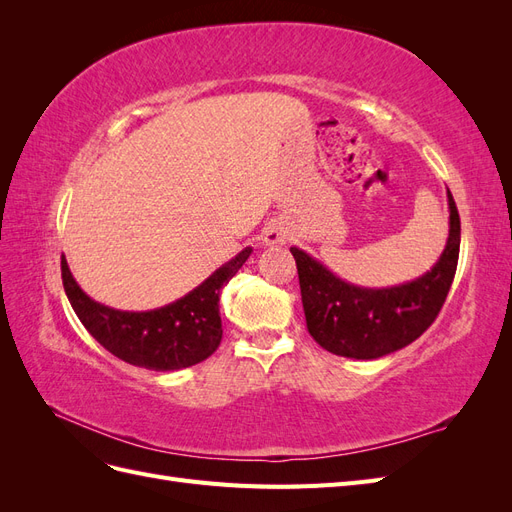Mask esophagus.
I'll use <instances>...</instances> for the list:
<instances>
[{"mask_svg": "<svg viewBox=\"0 0 512 512\" xmlns=\"http://www.w3.org/2000/svg\"><path fill=\"white\" fill-rule=\"evenodd\" d=\"M288 239L286 230L282 224H269L262 232V243L265 245H277V243H284Z\"/></svg>", "mask_w": 512, "mask_h": 512, "instance_id": "esophagus-1", "label": "esophagus"}]
</instances>
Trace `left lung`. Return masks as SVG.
<instances>
[{"mask_svg": "<svg viewBox=\"0 0 512 512\" xmlns=\"http://www.w3.org/2000/svg\"><path fill=\"white\" fill-rule=\"evenodd\" d=\"M448 198V239L438 262L412 282L365 288L337 277L320 260L290 247L297 260L307 331L337 356L371 361L406 348L436 320L457 271L461 224Z\"/></svg>", "mask_w": 512, "mask_h": 512, "instance_id": "left-lung-1", "label": "left lung"}]
</instances>
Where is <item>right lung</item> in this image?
Listing matches in <instances>:
<instances>
[{
    "label": "right lung",
    "instance_id": "1",
    "mask_svg": "<svg viewBox=\"0 0 512 512\" xmlns=\"http://www.w3.org/2000/svg\"><path fill=\"white\" fill-rule=\"evenodd\" d=\"M250 254L252 247H245L185 297L149 312H121L91 299L76 284L66 256L61 258V280L76 316L100 346L130 365L175 371L205 361L218 350L220 294Z\"/></svg>",
    "mask_w": 512,
    "mask_h": 512
}]
</instances>
